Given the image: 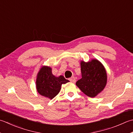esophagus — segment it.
Wrapping results in <instances>:
<instances>
[{"label":"esophagus","instance_id":"1","mask_svg":"<svg viewBox=\"0 0 133 133\" xmlns=\"http://www.w3.org/2000/svg\"><path fill=\"white\" fill-rule=\"evenodd\" d=\"M70 81L72 82H75V81H76V79H75L74 77H72L71 78H70Z\"/></svg>","mask_w":133,"mask_h":133}]
</instances>
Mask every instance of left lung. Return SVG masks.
Segmentation results:
<instances>
[{
    "label": "left lung",
    "mask_w": 133,
    "mask_h": 133,
    "mask_svg": "<svg viewBox=\"0 0 133 133\" xmlns=\"http://www.w3.org/2000/svg\"><path fill=\"white\" fill-rule=\"evenodd\" d=\"M82 78L76 82L80 90L90 97H95L105 87L107 81L106 70L97 59L81 62Z\"/></svg>",
    "instance_id": "obj_1"
}]
</instances>
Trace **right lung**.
<instances>
[{"mask_svg":"<svg viewBox=\"0 0 133 133\" xmlns=\"http://www.w3.org/2000/svg\"><path fill=\"white\" fill-rule=\"evenodd\" d=\"M69 82V80L60 75L56 77L52 73V69L48 66H43L37 75L36 89L41 96L52 99L59 93L62 84Z\"/></svg>","mask_w":133,"mask_h":133,"instance_id":"obj_1","label":"right lung"}]
</instances>
